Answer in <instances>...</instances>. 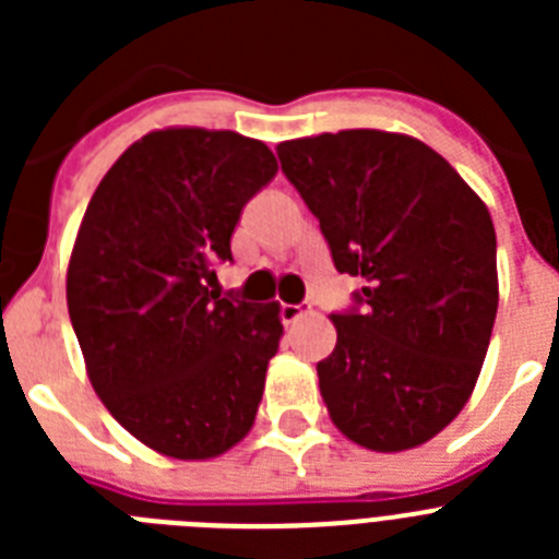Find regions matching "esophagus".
I'll return each instance as SVG.
<instances>
[{"label": "esophagus", "instance_id": "esophagus-1", "mask_svg": "<svg viewBox=\"0 0 559 559\" xmlns=\"http://www.w3.org/2000/svg\"><path fill=\"white\" fill-rule=\"evenodd\" d=\"M308 313L310 305H280V319H283V324H296Z\"/></svg>", "mask_w": 559, "mask_h": 559}]
</instances>
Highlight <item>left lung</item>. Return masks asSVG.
Segmentation results:
<instances>
[{"mask_svg":"<svg viewBox=\"0 0 559 559\" xmlns=\"http://www.w3.org/2000/svg\"><path fill=\"white\" fill-rule=\"evenodd\" d=\"M319 221L338 274L360 276L316 364L338 431L369 451L423 445L462 412L498 310L487 206L437 151L403 133L355 131L276 147Z\"/></svg>","mask_w":559,"mask_h":559,"instance_id":"8db88e82","label":"left lung"}]
</instances>
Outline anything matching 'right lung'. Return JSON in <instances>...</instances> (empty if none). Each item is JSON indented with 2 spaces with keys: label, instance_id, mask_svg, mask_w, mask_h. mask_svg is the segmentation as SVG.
<instances>
[{
  "label": "right lung",
  "instance_id": "obj_1",
  "mask_svg": "<svg viewBox=\"0 0 559 559\" xmlns=\"http://www.w3.org/2000/svg\"><path fill=\"white\" fill-rule=\"evenodd\" d=\"M274 153L235 131L133 142L95 190L67 271L92 386L153 451L210 459L249 433L283 335L274 302L210 290Z\"/></svg>",
  "mask_w": 559,
  "mask_h": 559
}]
</instances>
